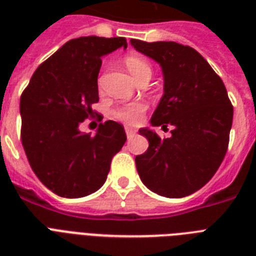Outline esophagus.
<instances>
[{
	"instance_id": "esophagus-1",
	"label": "esophagus",
	"mask_w": 256,
	"mask_h": 256,
	"mask_svg": "<svg viewBox=\"0 0 256 256\" xmlns=\"http://www.w3.org/2000/svg\"><path fill=\"white\" fill-rule=\"evenodd\" d=\"M124 132H126V136H128V140H132V136H136V130H132V128H124Z\"/></svg>"
}]
</instances>
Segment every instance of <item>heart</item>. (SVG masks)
I'll use <instances>...</instances> for the list:
<instances>
[{
	"mask_svg": "<svg viewBox=\"0 0 256 256\" xmlns=\"http://www.w3.org/2000/svg\"><path fill=\"white\" fill-rule=\"evenodd\" d=\"M124 65L132 73V76L136 78V81H140L142 78L150 77L152 76V66L148 62L146 58H144L140 54H128L124 57ZM148 104L144 102H136L128 106H120V108H112V116L116 120L124 122L128 124H138L144 120V112H146Z\"/></svg>",
	"mask_w": 256,
	"mask_h": 256,
	"instance_id": "heart-1",
	"label": "heart"
}]
</instances>
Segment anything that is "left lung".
<instances>
[{
	"instance_id": "8db88e82",
	"label": "left lung",
	"mask_w": 256,
	"mask_h": 256,
	"mask_svg": "<svg viewBox=\"0 0 256 256\" xmlns=\"http://www.w3.org/2000/svg\"><path fill=\"white\" fill-rule=\"evenodd\" d=\"M130 42L164 72V94L150 122L174 128L170 138L140 128L148 148L136 156V170L156 194L187 196L204 186L222 164L234 108L220 77L195 49L171 41Z\"/></svg>"
}]
</instances>
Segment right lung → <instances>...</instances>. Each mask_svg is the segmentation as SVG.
Listing matches in <instances>:
<instances>
[{
    "mask_svg": "<svg viewBox=\"0 0 256 256\" xmlns=\"http://www.w3.org/2000/svg\"><path fill=\"white\" fill-rule=\"evenodd\" d=\"M120 46L128 48L124 37L70 40L38 66L22 92V146L34 174L60 196L98 190L126 142L124 126L114 120L100 124L96 136L78 128L96 114L92 104L100 100V58Z\"/></svg>",
    "mask_w": 256,
    "mask_h": 256,
    "instance_id": "add662e5",
    "label": "right lung"
}]
</instances>
